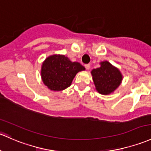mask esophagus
Returning a JSON list of instances; mask_svg holds the SVG:
<instances>
[{"label":"esophagus","mask_w":151,"mask_h":151,"mask_svg":"<svg viewBox=\"0 0 151 151\" xmlns=\"http://www.w3.org/2000/svg\"><path fill=\"white\" fill-rule=\"evenodd\" d=\"M85 67L87 70H89V69H90V64H85Z\"/></svg>","instance_id":"34e87169"}]
</instances>
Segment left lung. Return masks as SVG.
Wrapping results in <instances>:
<instances>
[{"label":"left lung","instance_id":"1","mask_svg":"<svg viewBox=\"0 0 151 151\" xmlns=\"http://www.w3.org/2000/svg\"><path fill=\"white\" fill-rule=\"evenodd\" d=\"M100 64L99 68L91 71L96 89L100 94H111L119 86L123 77L119 69L109 61H102Z\"/></svg>","mask_w":151,"mask_h":151}]
</instances>
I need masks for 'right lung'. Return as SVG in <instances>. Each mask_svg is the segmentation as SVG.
Instances as JSON below:
<instances>
[{"instance_id": "1", "label": "right lung", "mask_w": 151, "mask_h": 151, "mask_svg": "<svg viewBox=\"0 0 151 151\" xmlns=\"http://www.w3.org/2000/svg\"><path fill=\"white\" fill-rule=\"evenodd\" d=\"M85 68L78 62H71L64 55H52L45 58L41 67V77L47 88L61 91L71 85L79 71Z\"/></svg>"}]
</instances>
